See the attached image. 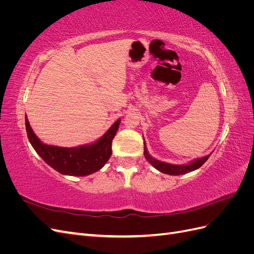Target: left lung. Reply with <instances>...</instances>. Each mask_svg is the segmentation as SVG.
<instances>
[{
  "label": "left lung",
  "mask_w": 254,
  "mask_h": 254,
  "mask_svg": "<svg viewBox=\"0 0 254 254\" xmlns=\"http://www.w3.org/2000/svg\"><path fill=\"white\" fill-rule=\"evenodd\" d=\"M144 156H145L146 160H147L153 167L157 168L158 171H160L163 174L172 175V176H178V175H183V174H187L190 172H193V171L197 170V168L202 166V164L210 157V155H209V156H205L203 158L197 159V160L193 161L191 163L187 164V165H174V164H170V163L161 162V161H159V160L153 159L148 153L147 149H146L145 142H144Z\"/></svg>",
  "instance_id": "obj_1"
}]
</instances>
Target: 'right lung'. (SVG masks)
Listing matches in <instances>:
<instances>
[{
  "label": "right lung",
  "mask_w": 254,
  "mask_h": 254,
  "mask_svg": "<svg viewBox=\"0 0 254 254\" xmlns=\"http://www.w3.org/2000/svg\"><path fill=\"white\" fill-rule=\"evenodd\" d=\"M121 120H118L101 139L91 145L78 147H59L43 144L34 133L25 115L27 137L44 162L63 175L88 176L93 174L107 163L112 153V140L117 133Z\"/></svg>",
  "instance_id": "right-lung-1"
}]
</instances>
